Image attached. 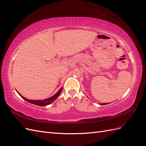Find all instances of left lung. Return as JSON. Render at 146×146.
Returning <instances> with one entry per match:
<instances>
[{
  "label": "left lung",
  "instance_id": "left-lung-1",
  "mask_svg": "<svg viewBox=\"0 0 146 146\" xmlns=\"http://www.w3.org/2000/svg\"><path fill=\"white\" fill-rule=\"evenodd\" d=\"M107 104H108L107 103H104V104H101L100 105H107Z\"/></svg>",
  "mask_w": 146,
  "mask_h": 146
}]
</instances>
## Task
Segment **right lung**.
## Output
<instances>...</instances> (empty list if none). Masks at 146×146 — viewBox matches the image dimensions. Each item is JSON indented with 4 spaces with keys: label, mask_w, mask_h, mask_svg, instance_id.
<instances>
[{
    "label": "right lung",
    "mask_w": 146,
    "mask_h": 146,
    "mask_svg": "<svg viewBox=\"0 0 146 146\" xmlns=\"http://www.w3.org/2000/svg\"><path fill=\"white\" fill-rule=\"evenodd\" d=\"M63 90V87L61 88L60 89L58 90V91L56 92V93L53 96L50 97V98L44 99V100H29L28 99H26L25 98H24V97L22 96L21 94H19V92H17V93H18L20 96L23 99H24L25 100L27 101L28 102H30L31 104H33L35 105H39V106H46L47 105H49L52 102H53L55 100H56V99L58 98V97L60 96V94H61V91Z\"/></svg>",
    "instance_id": "obj_1"
}]
</instances>
